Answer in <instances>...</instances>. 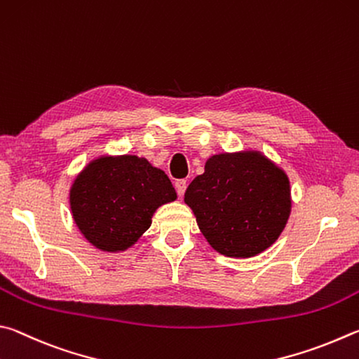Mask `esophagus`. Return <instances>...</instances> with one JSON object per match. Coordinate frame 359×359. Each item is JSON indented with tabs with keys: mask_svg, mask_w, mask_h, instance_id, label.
Wrapping results in <instances>:
<instances>
[{
	"mask_svg": "<svg viewBox=\"0 0 359 359\" xmlns=\"http://www.w3.org/2000/svg\"><path fill=\"white\" fill-rule=\"evenodd\" d=\"M175 187H176V192H178L180 196H184L186 187H187L186 180H178V181H176V183H175Z\"/></svg>",
	"mask_w": 359,
	"mask_h": 359,
	"instance_id": "34e87169",
	"label": "esophagus"
}]
</instances>
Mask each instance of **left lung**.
<instances>
[{"instance_id":"1","label":"left lung","mask_w":359,"mask_h":359,"mask_svg":"<svg viewBox=\"0 0 359 359\" xmlns=\"http://www.w3.org/2000/svg\"><path fill=\"white\" fill-rule=\"evenodd\" d=\"M184 202L219 254L248 259L278 240L292 210L290 181L259 151L211 156Z\"/></svg>"}]
</instances>
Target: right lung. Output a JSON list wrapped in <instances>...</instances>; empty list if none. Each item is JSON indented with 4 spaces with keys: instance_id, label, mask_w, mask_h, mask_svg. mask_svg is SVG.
Instances as JSON below:
<instances>
[{
    "instance_id": "1",
    "label": "right lung",
    "mask_w": 359,
    "mask_h": 359,
    "mask_svg": "<svg viewBox=\"0 0 359 359\" xmlns=\"http://www.w3.org/2000/svg\"><path fill=\"white\" fill-rule=\"evenodd\" d=\"M176 192L168 176L138 156H102L81 170L71 187L75 224L94 248L126 250L149 229L161 205Z\"/></svg>"
}]
</instances>
